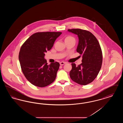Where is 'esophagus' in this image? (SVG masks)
Wrapping results in <instances>:
<instances>
[{"label":"esophagus","mask_w":123,"mask_h":123,"mask_svg":"<svg viewBox=\"0 0 123 123\" xmlns=\"http://www.w3.org/2000/svg\"><path fill=\"white\" fill-rule=\"evenodd\" d=\"M65 64H66V63L64 62H60V65H64Z\"/></svg>","instance_id":"obj_1"}]
</instances>
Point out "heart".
I'll use <instances>...</instances> for the list:
<instances>
[{
  "label": "heart",
  "instance_id": "obj_1",
  "mask_svg": "<svg viewBox=\"0 0 123 123\" xmlns=\"http://www.w3.org/2000/svg\"><path fill=\"white\" fill-rule=\"evenodd\" d=\"M75 41V38L71 36H67L65 39V41Z\"/></svg>",
  "mask_w": 123,
  "mask_h": 123
}]
</instances>
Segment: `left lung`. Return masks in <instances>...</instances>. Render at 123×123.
Wrapping results in <instances>:
<instances>
[{"mask_svg":"<svg viewBox=\"0 0 123 123\" xmlns=\"http://www.w3.org/2000/svg\"><path fill=\"white\" fill-rule=\"evenodd\" d=\"M68 31L78 36L76 52L82 58V64L77 66L74 63L71 64L70 76L74 82L86 85L94 81L100 70L102 63L101 49L96 38L89 31L79 29Z\"/></svg>","mask_w":123,"mask_h":123,"instance_id":"8db88e82","label":"left lung"}]
</instances>
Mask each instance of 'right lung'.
<instances>
[{"instance_id": "right-lung-1", "label": "right lung", "mask_w": 123, "mask_h": 123, "mask_svg": "<svg viewBox=\"0 0 123 123\" xmlns=\"http://www.w3.org/2000/svg\"><path fill=\"white\" fill-rule=\"evenodd\" d=\"M61 32H37L30 36L21 47L19 60L26 79L33 85L45 87L54 81L59 67L55 62L48 65L45 53L53 47Z\"/></svg>"}]
</instances>
